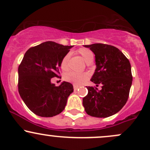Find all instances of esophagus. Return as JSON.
<instances>
[{
  "label": "esophagus",
  "instance_id": "1",
  "mask_svg": "<svg viewBox=\"0 0 150 150\" xmlns=\"http://www.w3.org/2000/svg\"><path fill=\"white\" fill-rule=\"evenodd\" d=\"M78 88H79V86H76V85L74 84V91H76V90L78 89Z\"/></svg>",
  "mask_w": 150,
  "mask_h": 150
}]
</instances>
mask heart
<instances>
[{
  "label": "heart",
  "mask_w": 150,
  "mask_h": 150,
  "mask_svg": "<svg viewBox=\"0 0 150 150\" xmlns=\"http://www.w3.org/2000/svg\"><path fill=\"white\" fill-rule=\"evenodd\" d=\"M77 53L81 56L82 59L85 61L86 64L91 62L94 59V54L90 49L86 48H81L77 51ZM70 58V54H67L63 58L61 62V68L62 70L67 71L69 69V61ZM89 78V74L84 72V73H78V72L70 71L67 73L64 76V79L67 81L73 83L75 85H81L84 83Z\"/></svg>",
  "instance_id": "obj_1"
}]
</instances>
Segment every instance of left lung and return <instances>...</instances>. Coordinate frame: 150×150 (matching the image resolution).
Returning <instances> with one entry per match:
<instances>
[{
    "mask_svg": "<svg viewBox=\"0 0 150 150\" xmlns=\"http://www.w3.org/2000/svg\"><path fill=\"white\" fill-rule=\"evenodd\" d=\"M95 54L96 69L91 81L101 89L87 86L83 106L88 115L105 118L115 114L125 105L132 83L131 65L123 53L104 43L86 45Z\"/></svg>",
    "mask_w": 150,
    "mask_h": 150,
    "instance_id": "8db88e82",
    "label": "left lung"
}]
</instances>
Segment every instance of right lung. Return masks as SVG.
Here are the masks:
<instances>
[{"mask_svg": "<svg viewBox=\"0 0 150 150\" xmlns=\"http://www.w3.org/2000/svg\"><path fill=\"white\" fill-rule=\"evenodd\" d=\"M73 46L46 41L30 48L18 67V92L25 105L36 115L51 117L64 109L73 85L64 81L56 86L51 79L59 76V68Z\"/></svg>", "mask_w": 150, "mask_h": 150, "instance_id": "1", "label": "right lung"}]
</instances>
